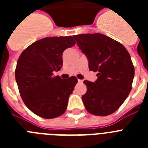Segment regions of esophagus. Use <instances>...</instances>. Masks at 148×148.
Listing matches in <instances>:
<instances>
[{
	"instance_id": "esophagus-1",
	"label": "esophagus",
	"mask_w": 148,
	"mask_h": 148,
	"mask_svg": "<svg viewBox=\"0 0 148 148\" xmlns=\"http://www.w3.org/2000/svg\"><path fill=\"white\" fill-rule=\"evenodd\" d=\"M78 83H83V80H81V79H78Z\"/></svg>"
}]
</instances>
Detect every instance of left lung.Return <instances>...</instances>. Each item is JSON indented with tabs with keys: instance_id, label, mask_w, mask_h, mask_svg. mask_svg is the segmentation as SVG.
<instances>
[{
	"instance_id": "1",
	"label": "left lung",
	"mask_w": 148,
	"mask_h": 148,
	"mask_svg": "<svg viewBox=\"0 0 148 148\" xmlns=\"http://www.w3.org/2000/svg\"><path fill=\"white\" fill-rule=\"evenodd\" d=\"M78 47L87 56L89 70L97 72V80L84 84L87 90L82 95L89 113L99 116L113 113L131 91L134 66L126 48L103 34L74 35Z\"/></svg>"
}]
</instances>
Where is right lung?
<instances>
[{
  "instance_id": "add662e5",
  "label": "right lung",
  "mask_w": 148,
  "mask_h": 148,
  "mask_svg": "<svg viewBox=\"0 0 148 148\" xmlns=\"http://www.w3.org/2000/svg\"><path fill=\"white\" fill-rule=\"evenodd\" d=\"M75 44L72 36L44 38L29 46L18 58L15 80L20 95L27 108L41 118H56L66 111L78 79L63 80L53 72L61 70L64 51Z\"/></svg>"
}]
</instances>
